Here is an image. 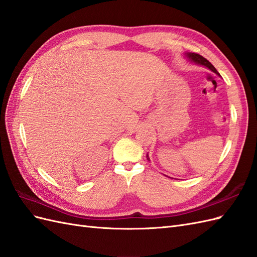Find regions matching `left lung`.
<instances>
[{
    "label": "left lung",
    "mask_w": 257,
    "mask_h": 257,
    "mask_svg": "<svg viewBox=\"0 0 257 257\" xmlns=\"http://www.w3.org/2000/svg\"><path fill=\"white\" fill-rule=\"evenodd\" d=\"M187 56L190 58V60L193 61L194 63L206 66L207 68H209L210 70H213L214 72H216L217 75H219V74H218V71L216 70V68L214 67V66H213L212 64H210V63L206 60L205 57H203L202 55H200V54H196V53H187ZM147 157H148V160H149V156H148V155H147Z\"/></svg>",
    "instance_id": "8db88e82"
}]
</instances>
